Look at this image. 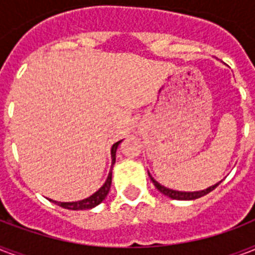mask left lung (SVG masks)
<instances>
[{
  "mask_svg": "<svg viewBox=\"0 0 255 255\" xmlns=\"http://www.w3.org/2000/svg\"><path fill=\"white\" fill-rule=\"evenodd\" d=\"M148 174H149L151 181L153 182V185L156 186V189L159 190L160 193H163L164 196H168V197L172 198V200H180V201H189V200H196V198L202 197V196H205V194H208L213 189H216V188H217L222 181L221 180V181H218L217 184H214V185L209 186V188H206V189L196 190V192H181V190H173V189H169V188H165V186L161 185V184H159V182L156 181L155 178L152 177L149 172H148Z\"/></svg>",
  "mask_w": 255,
  "mask_h": 255,
  "instance_id": "1",
  "label": "left lung"
}]
</instances>
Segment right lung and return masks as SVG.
Masks as SVG:
<instances>
[{"instance_id": "right-lung-1", "label": "right lung", "mask_w": 255, "mask_h": 255, "mask_svg": "<svg viewBox=\"0 0 255 255\" xmlns=\"http://www.w3.org/2000/svg\"><path fill=\"white\" fill-rule=\"evenodd\" d=\"M123 140H119V141H116L111 148V169L108 172V176L106 178V181L102 186H100L99 189L96 190L95 193H92L90 197L83 198V200H79V201H71V202H61V201H54V200H50L54 204H57V205L62 206V208H65V209H70V210H86V209H92V208H95L96 205H99L100 202L103 201L104 198L107 197L108 192H110V188H111V182H112V167H114V164H115L116 160V149L119 147V144L122 143Z\"/></svg>"}]
</instances>
